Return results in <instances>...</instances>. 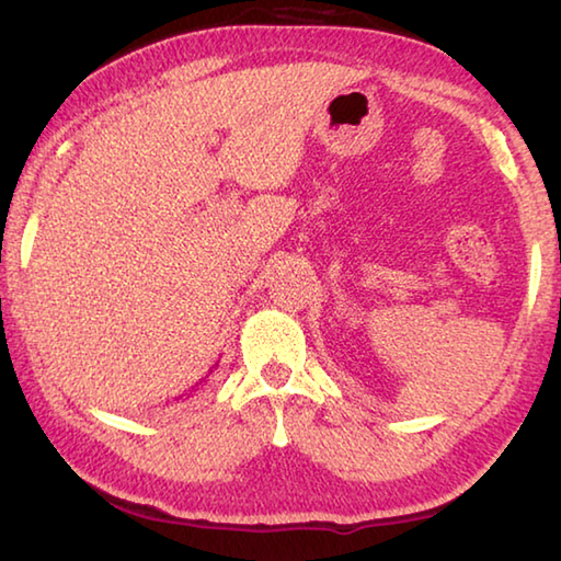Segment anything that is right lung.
Returning <instances> with one entry per match:
<instances>
[{
  "mask_svg": "<svg viewBox=\"0 0 561 561\" xmlns=\"http://www.w3.org/2000/svg\"><path fill=\"white\" fill-rule=\"evenodd\" d=\"M205 381H207V376H205V378H201V383H195V386H193V391H190V393H187V398H190V396H193V393L197 391V388H201V386H203Z\"/></svg>",
  "mask_w": 561,
  "mask_h": 561,
  "instance_id": "right-lung-1",
  "label": "right lung"
}]
</instances>
